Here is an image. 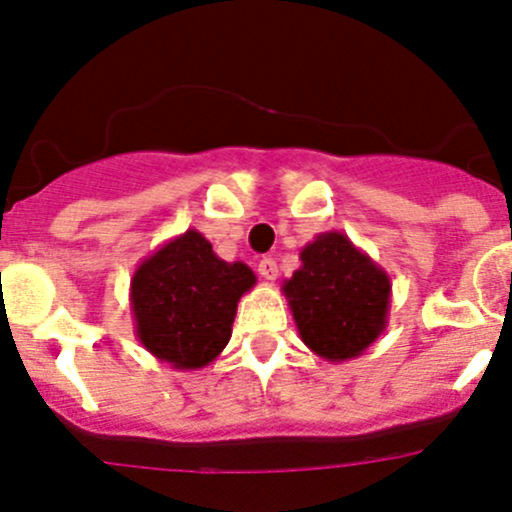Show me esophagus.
<instances>
[{
  "label": "esophagus",
  "instance_id": "obj_1",
  "mask_svg": "<svg viewBox=\"0 0 512 512\" xmlns=\"http://www.w3.org/2000/svg\"><path fill=\"white\" fill-rule=\"evenodd\" d=\"M257 272H260V277H265V279H277V274H279V270H277V262L272 260V257H262L260 260V265H257Z\"/></svg>",
  "mask_w": 512,
  "mask_h": 512
}]
</instances>
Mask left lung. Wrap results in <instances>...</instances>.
Returning a JSON list of instances; mask_svg holds the SVG:
<instances>
[{
  "instance_id": "1",
  "label": "left lung",
  "mask_w": 512,
  "mask_h": 512,
  "mask_svg": "<svg viewBox=\"0 0 512 512\" xmlns=\"http://www.w3.org/2000/svg\"><path fill=\"white\" fill-rule=\"evenodd\" d=\"M301 267L282 292L306 346L331 363L358 358L383 336L392 284L387 272L338 230L299 252Z\"/></svg>"
}]
</instances>
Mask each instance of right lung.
Here are the masks:
<instances>
[{
    "label": "right lung",
    "mask_w": 512,
    "mask_h": 512,
    "mask_svg": "<svg viewBox=\"0 0 512 512\" xmlns=\"http://www.w3.org/2000/svg\"><path fill=\"white\" fill-rule=\"evenodd\" d=\"M257 277L225 262L198 230H186L144 257L129 284L139 343L176 370H198L228 346L235 311Z\"/></svg>",
    "instance_id": "add662e5"
}]
</instances>
